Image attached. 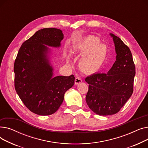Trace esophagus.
I'll return each instance as SVG.
<instances>
[{
  "instance_id": "34e87169",
  "label": "esophagus",
  "mask_w": 148,
  "mask_h": 148,
  "mask_svg": "<svg viewBox=\"0 0 148 148\" xmlns=\"http://www.w3.org/2000/svg\"><path fill=\"white\" fill-rule=\"evenodd\" d=\"M82 82V79L80 78V77H77L75 79V85H78L80 83Z\"/></svg>"
}]
</instances>
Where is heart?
Here are the masks:
<instances>
[{"label": "heart", "mask_w": 148, "mask_h": 148, "mask_svg": "<svg viewBox=\"0 0 148 148\" xmlns=\"http://www.w3.org/2000/svg\"><path fill=\"white\" fill-rule=\"evenodd\" d=\"M74 51L83 54L79 64L82 71L87 73L99 71L107 58L106 47L101 44L99 39L94 36L83 38L75 46Z\"/></svg>", "instance_id": "obj_1"}]
</instances>
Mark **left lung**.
Returning <instances> with one entry per match:
<instances>
[{"label":"left lung","instance_id":"1","mask_svg":"<svg viewBox=\"0 0 148 148\" xmlns=\"http://www.w3.org/2000/svg\"><path fill=\"white\" fill-rule=\"evenodd\" d=\"M116 60L107 74L95 73L85 79L89 84L86 97L88 106L101 116L117 113L133 92L136 67L131 52L121 40L110 34Z\"/></svg>","mask_w":148,"mask_h":148}]
</instances>
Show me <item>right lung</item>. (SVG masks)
Instances as JSON below:
<instances>
[{"label":"right lung","mask_w":148,"mask_h":148,"mask_svg":"<svg viewBox=\"0 0 148 148\" xmlns=\"http://www.w3.org/2000/svg\"><path fill=\"white\" fill-rule=\"evenodd\" d=\"M63 38L60 29L39 30L23 43L15 60V90L28 109L38 115L55 113L65 92L74 84V75L53 77L47 57L49 48L44 45L59 47Z\"/></svg>","instance_id":"add662e5"}]
</instances>
